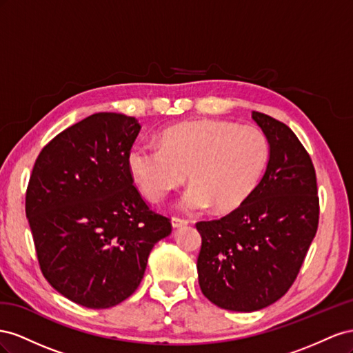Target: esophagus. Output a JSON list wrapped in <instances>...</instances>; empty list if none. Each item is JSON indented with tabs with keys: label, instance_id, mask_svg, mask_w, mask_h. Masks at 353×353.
Listing matches in <instances>:
<instances>
[{
	"label": "esophagus",
	"instance_id": "1",
	"mask_svg": "<svg viewBox=\"0 0 353 353\" xmlns=\"http://www.w3.org/2000/svg\"><path fill=\"white\" fill-rule=\"evenodd\" d=\"M189 223L188 219H183V217H179V216H173L171 217V225H173V228H180V226H185Z\"/></svg>",
	"mask_w": 353,
	"mask_h": 353
}]
</instances>
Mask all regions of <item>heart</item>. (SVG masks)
<instances>
[{"label": "heart", "mask_w": 353, "mask_h": 353, "mask_svg": "<svg viewBox=\"0 0 353 353\" xmlns=\"http://www.w3.org/2000/svg\"><path fill=\"white\" fill-rule=\"evenodd\" d=\"M269 159V142L254 125L219 119L167 127L159 146L139 142L130 149L128 170L140 192L158 203L170 190L192 182L180 199L185 210L238 207L253 192Z\"/></svg>", "instance_id": "heart-1"}]
</instances>
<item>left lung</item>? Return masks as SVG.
Segmentation results:
<instances>
[{"label":"left lung","instance_id":"8db88e82","mask_svg":"<svg viewBox=\"0 0 353 353\" xmlns=\"http://www.w3.org/2000/svg\"><path fill=\"white\" fill-rule=\"evenodd\" d=\"M270 145L265 176L239 207L195 225L203 294L236 312L263 309L294 284L319 221L315 167L291 128L266 114H251Z\"/></svg>","mask_w":353,"mask_h":353}]
</instances>
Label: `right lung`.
Here are the masks:
<instances>
[{"mask_svg": "<svg viewBox=\"0 0 353 353\" xmlns=\"http://www.w3.org/2000/svg\"><path fill=\"white\" fill-rule=\"evenodd\" d=\"M140 132L134 117L100 112L68 127L41 149L25 210L50 285L90 309L132 296L150 250L171 234L134 186L127 157Z\"/></svg>", "mask_w": 353, "mask_h": 353, "instance_id": "1", "label": "right lung"}]
</instances>
